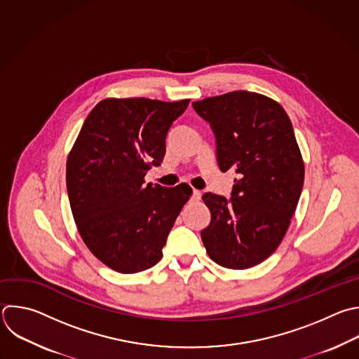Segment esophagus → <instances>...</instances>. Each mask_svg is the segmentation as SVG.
I'll return each instance as SVG.
<instances>
[{"instance_id":"esophagus-1","label":"esophagus","mask_w":359,"mask_h":359,"mask_svg":"<svg viewBox=\"0 0 359 359\" xmlns=\"http://www.w3.org/2000/svg\"><path fill=\"white\" fill-rule=\"evenodd\" d=\"M191 198H193L194 201H198V200L201 198V191H200V190H193V196H191Z\"/></svg>"}]
</instances>
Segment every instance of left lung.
<instances>
[{
  "label": "left lung",
  "instance_id": "1",
  "mask_svg": "<svg viewBox=\"0 0 359 359\" xmlns=\"http://www.w3.org/2000/svg\"><path fill=\"white\" fill-rule=\"evenodd\" d=\"M210 123L221 172L235 169L232 197L203 196L211 221L201 231L208 257L228 269L269 258L290 225L304 182V162L283 107L252 93L231 91L193 102Z\"/></svg>",
  "mask_w": 359,
  "mask_h": 359
}]
</instances>
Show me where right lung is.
Here are the masks:
<instances>
[{
  "instance_id": "1",
  "label": "right lung",
  "mask_w": 359,
  "mask_h": 359,
  "mask_svg": "<svg viewBox=\"0 0 359 359\" xmlns=\"http://www.w3.org/2000/svg\"><path fill=\"white\" fill-rule=\"evenodd\" d=\"M189 101L105 98L87 115L67 156L66 186L79 233L115 272H142L162 259L166 238L193 193L186 183L145 184Z\"/></svg>"
}]
</instances>
